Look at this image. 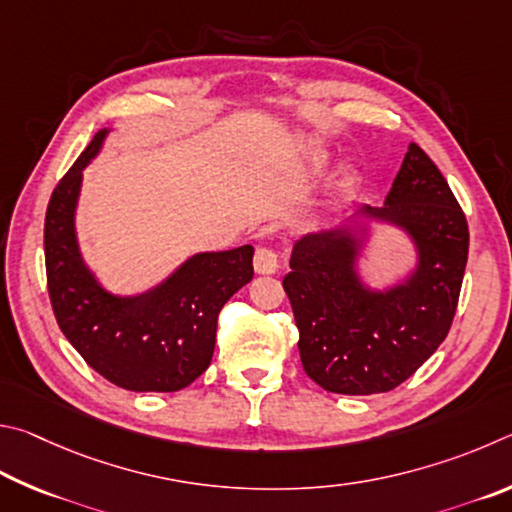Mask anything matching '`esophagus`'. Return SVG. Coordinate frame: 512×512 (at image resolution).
Returning <instances> with one entry per match:
<instances>
[{"mask_svg":"<svg viewBox=\"0 0 512 512\" xmlns=\"http://www.w3.org/2000/svg\"><path fill=\"white\" fill-rule=\"evenodd\" d=\"M254 270L256 274H276L279 272V256L272 249L261 247L254 256Z\"/></svg>","mask_w":512,"mask_h":512,"instance_id":"esophagus-1","label":"esophagus"}]
</instances>
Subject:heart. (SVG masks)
Segmentation results:
<instances>
[{
    "label": "heart",
    "instance_id": "obj_1",
    "mask_svg": "<svg viewBox=\"0 0 512 512\" xmlns=\"http://www.w3.org/2000/svg\"><path fill=\"white\" fill-rule=\"evenodd\" d=\"M328 166H330V157H315V168L317 170H324ZM348 186H351V177L346 175L342 182H339V188H342V191H344V188H348Z\"/></svg>",
    "mask_w": 512,
    "mask_h": 512
}]
</instances>
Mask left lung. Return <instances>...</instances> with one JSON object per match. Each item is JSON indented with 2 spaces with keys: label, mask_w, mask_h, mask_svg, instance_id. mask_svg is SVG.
<instances>
[{
  "label": "left lung",
  "mask_w": 512,
  "mask_h": 512,
  "mask_svg": "<svg viewBox=\"0 0 512 512\" xmlns=\"http://www.w3.org/2000/svg\"><path fill=\"white\" fill-rule=\"evenodd\" d=\"M375 226L406 236L415 261L373 286L363 272ZM468 222L441 170L409 143L384 206L303 233L283 279L303 369L319 387L371 396L411 378L450 333L468 263Z\"/></svg>",
  "instance_id": "left-lung-1"
}]
</instances>
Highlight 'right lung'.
<instances>
[{"label": "right lung", "instance_id": "1", "mask_svg": "<svg viewBox=\"0 0 512 512\" xmlns=\"http://www.w3.org/2000/svg\"><path fill=\"white\" fill-rule=\"evenodd\" d=\"M112 132H96L49 200L44 258L51 306L62 335L105 380L128 391H179L211 364L218 315L254 276V247L197 251L164 281L134 294L105 288L80 249L76 213L83 170Z\"/></svg>", "mask_w": 512, "mask_h": 512}]
</instances>
